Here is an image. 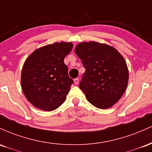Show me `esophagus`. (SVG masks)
I'll return each instance as SVG.
<instances>
[{"label":"esophagus","instance_id":"obj_1","mask_svg":"<svg viewBox=\"0 0 152 152\" xmlns=\"http://www.w3.org/2000/svg\"><path fill=\"white\" fill-rule=\"evenodd\" d=\"M78 81H79V79H78V78H75V79H74V83H75V84H76V85H77V84H78Z\"/></svg>","mask_w":152,"mask_h":152}]
</instances>
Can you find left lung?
Segmentation results:
<instances>
[{
    "label": "left lung",
    "instance_id": "8db88e82",
    "mask_svg": "<svg viewBox=\"0 0 152 152\" xmlns=\"http://www.w3.org/2000/svg\"><path fill=\"white\" fill-rule=\"evenodd\" d=\"M75 53L86 69L79 88L87 100L99 109H108L119 100L126 89V63L114 47L95 41L78 43Z\"/></svg>",
    "mask_w": 152,
    "mask_h": 152
}]
</instances>
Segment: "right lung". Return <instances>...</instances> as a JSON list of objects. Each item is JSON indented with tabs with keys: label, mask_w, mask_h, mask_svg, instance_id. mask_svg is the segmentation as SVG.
Masks as SVG:
<instances>
[{
	"label": "right lung",
	"mask_w": 152,
	"mask_h": 152,
	"mask_svg": "<svg viewBox=\"0 0 152 152\" xmlns=\"http://www.w3.org/2000/svg\"><path fill=\"white\" fill-rule=\"evenodd\" d=\"M72 48L70 42L55 43L34 50L26 60L21 71L22 90L37 109L51 111L65 102L74 81L64 61Z\"/></svg>",
	"instance_id": "add662e5"
}]
</instances>
